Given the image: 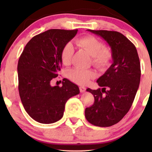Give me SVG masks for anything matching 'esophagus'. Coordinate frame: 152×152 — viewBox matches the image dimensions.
<instances>
[{"label": "esophagus", "mask_w": 152, "mask_h": 152, "mask_svg": "<svg viewBox=\"0 0 152 152\" xmlns=\"http://www.w3.org/2000/svg\"><path fill=\"white\" fill-rule=\"evenodd\" d=\"M86 87H84V86H80V92L81 93H83V92H84L85 91H86Z\"/></svg>", "instance_id": "34e87169"}]
</instances>
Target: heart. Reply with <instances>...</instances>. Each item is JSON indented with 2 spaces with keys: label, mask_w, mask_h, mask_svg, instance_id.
I'll return each mask as SVG.
<instances>
[{
  "label": "heart",
  "mask_w": 152,
  "mask_h": 152,
  "mask_svg": "<svg viewBox=\"0 0 152 152\" xmlns=\"http://www.w3.org/2000/svg\"><path fill=\"white\" fill-rule=\"evenodd\" d=\"M78 47L86 50L91 56L92 64L97 69L104 70L109 67L112 60V53L109 48L104 47L103 43L93 36H84L75 40ZM74 48L72 43L68 42L62 48L61 61L64 65L68 66L72 60ZM68 77L72 82L79 85H85L91 80L95 77V72L93 70H82L72 68L68 70Z\"/></svg>",
  "instance_id": "1"
}]
</instances>
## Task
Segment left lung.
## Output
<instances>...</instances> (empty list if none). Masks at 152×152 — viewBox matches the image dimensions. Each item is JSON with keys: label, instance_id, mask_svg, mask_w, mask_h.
<instances>
[{"label": "left lung", "instance_id": "1", "mask_svg": "<svg viewBox=\"0 0 152 152\" xmlns=\"http://www.w3.org/2000/svg\"><path fill=\"white\" fill-rule=\"evenodd\" d=\"M111 47L113 64L97 80L102 88L86 91L94 103L85 109V117L95 126L107 127L120 122L132 107L140 81V64L134 43L116 31L92 30ZM107 88L108 90H106Z\"/></svg>", "mask_w": 152, "mask_h": 152}]
</instances>
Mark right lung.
<instances>
[{
    "instance_id": "obj_1",
    "label": "right lung",
    "mask_w": 152,
    "mask_h": 152,
    "mask_svg": "<svg viewBox=\"0 0 152 152\" xmlns=\"http://www.w3.org/2000/svg\"><path fill=\"white\" fill-rule=\"evenodd\" d=\"M78 30L51 29L29 41L18 62V91L23 107L37 122L51 124L63 117L65 104L80 93L76 84L64 79L62 86L50 82L61 70L60 55L64 45Z\"/></svg>"
}]
</instances>
